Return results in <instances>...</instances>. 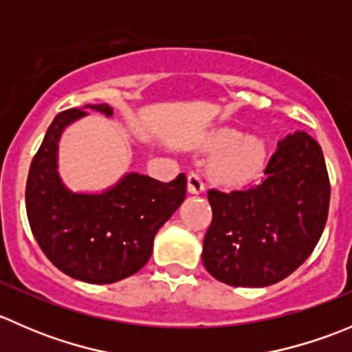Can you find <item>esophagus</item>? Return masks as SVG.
Instances as JSON below:
<instances>
[{
  "label": "esophagus",
  "instance_id": "obj_1",
  "mask_svg": "<svg viewBox=\"0 0 352 352\" xmlns=\"http://www.w3.org/2000/svg\"><path fill=\"white\" fill-rule=\"evenodd\" d=\"M187 187H189L190 194L204 192V189H206L204 179H202L199 173H190V175L187 177Z\"/></svg>",
  "mask_w": 352,
  "mask_h": 352
}]
</instances>
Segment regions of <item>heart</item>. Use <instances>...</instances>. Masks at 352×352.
<instances>
[{"label":"heart","instance_id":"heart-1","mask_svg":"<svg viewBox=\"0 0 352 352\" xmlns=\"http://www.w3.org/2000/svg\"><path fill=\"white\" fill-rule=\"evenodd\" d=\"M209 153H221L214 165V175L221 182L240 186L261 172L265 160V146L257 138H243L242 133L230 127L208 134L201 143Z\"/></svg>","mask_w":352,"mask_h":352}]
</instances>
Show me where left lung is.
<instances>
[{"instance_id":"left-lung-1","label":"left lung","mask_w":352,"mask_h":352,"mask_svg":"<svg viewBox=\"0 0 352 352\" xmlns=\"http://www.w3.org/2000/svg\"><path fill=\"white\" fill-rule=\"evenodd\" d=\"M247 190L211 189L212 221L202 245L209 274L230 286L283 281L314 252L325 228L330 182L324 153L307 133L287 134Z\"/></svg>"}]
</instances>
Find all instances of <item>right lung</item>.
<instances>
[{"mask_svg": "<svg viewBox=\"0 0 352 352\" xmlns=\"http://www.w3.org/2000/svg\"><path fill=\"white\" fill-rule=\"evenodd\" d=\"M83 109L113 113L107 104ZM83 109L65 110L49 126L32 160L25 204L38 247L59 271L90 285H110L150 261L155 235L186 199L187 179L180 173L163 184L133 172L100 194L71 192L58 173V146L63 131L87 116Z\"/></svg>", "mask_w": 352, "mask_h": 352, "instance_id": "right-lung-1", "label": "right lung"}]
</instances>
